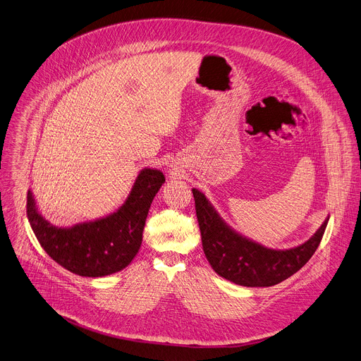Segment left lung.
Masks as SVG:
<instances>
[{
    "instance_id": "1",
    "label": "left lung",
    "mask_w": 361,
    "mask_h": 361,
    "mask_svg": "<svg viewBox=\"0 0 361 361\" xmlns=\"http://www.w3.org/2000/svg\"><path fill=\"white\" fill-rule=\"evenodd\" d=\"M202 243L209 264L217 275L242 286H272L298 272L317 250L329 217L300 246L271 249L228 226L206 195L192 188Z\"/></svg>"
}]
</instances>
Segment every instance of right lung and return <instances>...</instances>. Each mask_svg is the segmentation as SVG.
Masks as SVG:
<instances>
[{
  "label": "right lung",
  "instance_id": "right-lung-1",
  "mask_svg": "<svg viewBox=\"0 0 361 361\" xmlns=\"http://www.w3.org/2000/svg\"><path fill=\"white\" fill-rule=\"evenodd\" d=\"M164 181L159 170L144 169L118 210L69 227L50 223L28 190L27 217L42 247L60 267L89 278L112 275L126 268L138 253L148 210Z\"/></svg>",
  "mask_w": 361,
  "mask_h": 361
}]
</instances>
